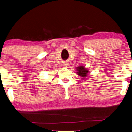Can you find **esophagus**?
Wrapping results in <instances>:
<instances>
[{
    "mask_svg": "<svg viewBox=\"0 0 132 132\" xmlns=\"http://www.w3.org/2000/svg\"><path fill=\"white\" fill-rule=\"evenodd\" d=\"M64 65L65 67H67V65H68V64H64Z\"/></svg>",
    "mask_w": 132,
    "mask_h": 132,
    "instance_id": "34e87169",
    "label": "esophagus"
}]
</instances>
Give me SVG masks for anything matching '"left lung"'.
I'll return each instance as SVG.
<instances>
[{"mask_svg":"<svg viewBox=\"0 0 132 132\" xmlns=\"http://www.w3.org/2000/svg\"><path fill=\"white\" fill-rule=\"evenodd\" d=\"M76 70L77 71V75L81 77H86L88 75V70L84 66H79L76 68Z\"/></svg>","mask_w":132,"mask_h":132,"instance_id":"8db88e82","label":"left lung"}]
</instances>
